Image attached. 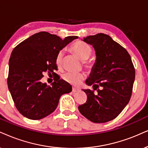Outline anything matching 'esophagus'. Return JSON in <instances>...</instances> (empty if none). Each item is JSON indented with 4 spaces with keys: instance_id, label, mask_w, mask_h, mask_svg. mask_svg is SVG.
I'll return each mask as SVG.
<instances>
[{
    "instance_id": "obj_1",
    "label": "esophagus",
    "mask_w": 148,
    "mask_h": 148,
    "mask_svg": "<svg viewBox=\"0 0 148 148\" xmlns=\"http://www.w3.org/2000/svg\"><path fill=\"white\" fill-rule=\"evenodd\" d=\"M78 91H79V89H78V88H76V87L72 88V92H74V93L78 92Z\"/></svg>"
}]
</instances>
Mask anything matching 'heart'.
I'll return each instance as SVG.
<instances>
[{
    "label": "heart",
    "instance_id": "obj_1",
    "mask_svg": "<svg viewBox=\"0 0 148 148\" xmlns=\"http://www.w3.org/2000/svg\"><path fill=\"white\" fill-rule=\"evenodd\" d=\"M70 50L79 58L80 60L83 61V63L87 68H90L91 66V61L87 60L91 54V48L89 45L78 41V42H74L71 46ZM63 55H64V52L61 50L58 52L57 57H56L55 63L59 68H61L62 66ZM85 77V75L84 73L67 72L62 76L63 79L65 82L76 86L79 85Z\"/></svg>",
    "mask_w": 148,
    "mask_h": 148
}]
</instances>
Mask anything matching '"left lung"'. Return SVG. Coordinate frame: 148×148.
<instances>
[{"mask_svg":"<svg viewBox=\"0 0 148 148\" xmlns=\"http://www.w3.org/2000/svg\"><path fill=\"white\" fill-rule=\"evenodd\" d=\"M96 52V61L85 83L93 90L83 89L87 96L80 113L94 123L115 119L130 100L135 78L134 65L127 50L109 35L98 33L81 40Z\"/></svg>","mask_w":148,"mask_h":148,"instance_id":"1","label":"left lung"}]
</instances>
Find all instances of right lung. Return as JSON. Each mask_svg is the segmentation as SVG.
Masks as SVG:
<instances>
[{"mask_svg": "<svg viewBox=\"0 0 148 148\" xmlns=\"http://www.w3.org/2000/svg\"><path fill=\"white\" fill-rule=\"evenodd\" d=\"M78 36L64 40L47 32L35 33L13 50L9 61L7 85L18 111L27 118L40 119L52 113L63 94L70 93V84L55 76L51 86L43 83V73L57 70V53Z\"/></svg>", "mask_w": 148, "mask_h": 148, "instance_id": "right-lung-1", "label": "right lung"}]
</instances>
